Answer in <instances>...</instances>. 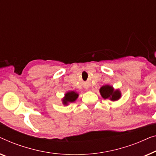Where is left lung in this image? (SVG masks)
Returning <instances> with one entry per match:
<instances>
[{
    "instance_id": "8db88e82",
    "label": "left lung",
    "mask_w": 156,
    "mask_h": 156,
    "mask_svg": "<svg viewBox=\"0 0 156 156\" xmlns=\"http://www.w3.org/2000/svg\"><path fill=\"white\" fill-rule=\"evenodd\" d=\"M102 97L105 99L110 98L111 100L115 101L119 99L121 97V93L119 90H114L113 87L109 85H104L100 90Z\"/></svg>"
}]
</instances>
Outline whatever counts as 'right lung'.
I'll use <instances>...</instances> for the list:
<instances>
[{
  "label": "right lung",
  "instance_id": "right-lung-1",
  "mask_svg": "<svg viewBox=\"0 0 156 156\" xmlns=\"http://www.w3.org/2000/svg\"><path fill=\"white\" fill-rule=\"evenodd\" d=\"M78 97V94H77L76 92H69L65 95L64 99L63 100V103L64 105H68V102H73L77 99Z\"/></svg>",
  "mask_w": 156,
  "mask_h": 156
}]
</instances>
